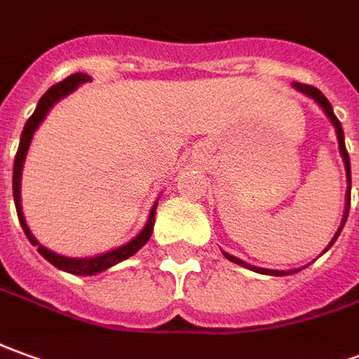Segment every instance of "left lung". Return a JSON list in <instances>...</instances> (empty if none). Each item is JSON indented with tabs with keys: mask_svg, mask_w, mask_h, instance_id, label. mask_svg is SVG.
<instances>
[{
	"mask_svg": "<svg viewBox=\"0 0 359 359\" xmlns=\"http://www.w3.org/2000/svg\"><path fill=\"white\" fill-rule=\"evenodd\" d=\"M295 86V90L303 91L305 95H311L313 100L320 105V107L325 109V113L328 115V118L332 121V125H334L336 128V137H338V144H340V154H342V158H344V165H346V174H348V199H346V215L344 219H342V224H340V229H338V232H336V236L332 238V242L328 244V248L332 246L336 242V238H338V234H340V231H342V226H344L346 219H348V211H350V187H352V174H350V156H348V150H346V144H344V130H342V125H340V121H338V117L334 115V111H332V105H330V101L326 100L325 93L320 90H316L315 86H309V83H299V81H295L293 83ZM224 256H226V259H231V262H234V264H238V266H244V268H250L254 269V271H259V273H268V276H289V273H295V271H299V269H293V271H278V269H264V268H254V266H250V264H246V262H242V259L234 258V256H231V254H226V252H222Z\"/></svg>",
	"mask_w": 359,
	"mask_h": 359,
	"instance_id": "8db88e82",
	"label": "left lung"
}]
</instances>
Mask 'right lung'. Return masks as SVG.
I'll return each mask as SVG.
<instances>
[{
    "mask_svg": "<svg viewBox=\"0 0 359 359\" xmlns=\"http://www.w3.org/2000/svg\"><path fill=\"white\" fill-rule=\"evenodd\" d=\"M86 81H90V76H86V74H72L68 76L66 80L58 81V83H54L50 90L44 93L41 101H39V105L34 109V113L29 117L27 121V125L23 128V135H21V142H19V150H17V154H15V164H13V199H15V209H17V217H19V222H21V226H23V232L27 234V238L29 242L33 244V246H39L36 250L41 252V256L50 262L52 266H56L58 269H64V271H68V273H76V276H93V273H100L103 269L111 268V266H115L118 262H123V259L130 258L133 254H137L144 244L150 238V234H152V226H154V217H156V205L152 207V211H150V217H148L147 226L142 229V232L138 234L137 238H133V241L125 244V246H118L115 250L105 252V254H101V256H95V258H66V256H60V254H54L48 248H44L39 244V241L33 236V232L29 231V226H27V222H25L23 211H21V172H23V162H25V154H27V150H29V144H31V138H33L34 130L36 127L43 123V118L46 117V113H48V109L56 103L58 100H62L64 95H68L72 91L76 90L80 83H86Z\"/></svg>",
    "mask_w": 359,
    "mask_h": 359,
    "instance_id": "1",
    "label": "right lung"
}]
</instances>
